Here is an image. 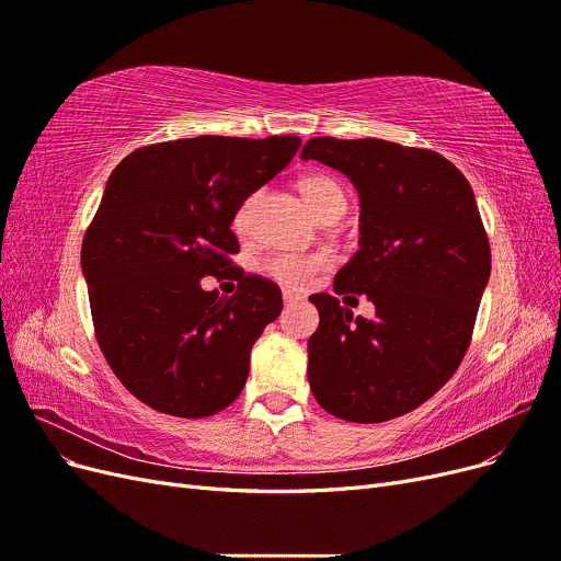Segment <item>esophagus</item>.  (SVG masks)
<instances>
[{"mask_svg": "<svg viewBox=\"0 0 561 561\" xmlns=\"http://www.w3.org/2000/svg\"><path fill=\"white\" fill-rule=\"evenodd\" d=\"M283 301H285V307H293V304L301 301V295H297L293 290H283Z\"/></svg>", "mask_w": 561, "mask_h": 561, "instance_id": "obj_1", "label": "esophagus"}]
</instances>
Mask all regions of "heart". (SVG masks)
I'll return each instance as SVG.
<instances>
[{
  "label": "heart",
  "instance_id": "b5f03b06",
  "mask_svg": "<svg viewBox=\"0 0 561 561\" xmlns=\"http://www.w3.org/2000/svg\"><path fill=\"white\" fill-rule=\"evenodd\" d=\"M301 196L307 198L313 213L325 217L328 213L344 208L346 210V194L334 178L330 175H309L299 182ZM254 203H257V194H250L241 201V206L233 213V229L239 233H245L250 229V219ZM330 264V257L325 252H274L262 262L264 274L278 280L285 287L293 290H301L307 287L316 274Z\"/></svg>",
  "mask_w": 561,
  "mask_h": 561
}]
</instances>
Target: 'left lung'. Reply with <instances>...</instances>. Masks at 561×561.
I'll return each instance as SVG.
<instances>
[{
    "label": "left lung",
    "mask_w": 561,
    "mask_h": 561,
    "mask_svg": "<svg viewBox=\"0 0 561 561\" xmlns=\"http://www.w3.org/2000/svg\"><path fill=\"white\" fill-rule=\"evenodd\" d=\"M301 159L344 173L360 194V250L336 295H367L377 318L313 295L309 383L322 410L381 423L433 398L461 365L491 271L472 186L433 149L379 138H313ZM355 299V297H353Z\"/></svg>",
    "instance_id": "1"
}]
</instances>
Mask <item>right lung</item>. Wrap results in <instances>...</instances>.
Wrapping results in <instances>:
<instances>
[{
	"label": "right lung",
	"instance_id": "add662e5",
	"mask_svg": "<svg viewBox=\"0 0 561 561\" xmlns=\"http://www.w3.org/2000/svg\"><path fill=\"white\" fill-rule=\"evenodd\" d=\"M301 140L201 135L130 151L81 243L98 346L116 379L171 416L222 412L245 386L250 348L276 320V283L231 262L241 201L293 161ZM203 275L240 280L219 298Z\"/></svg>",
	"mask_w": 561,
	"mask_h": 561
}]
</instances>
